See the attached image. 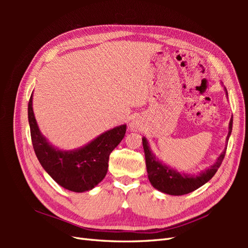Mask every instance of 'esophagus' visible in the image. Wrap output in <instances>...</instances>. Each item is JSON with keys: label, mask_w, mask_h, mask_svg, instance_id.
Here are the masks:
<instances>
[{"label": "esophagus", "mask_w": 248, "mask_h": 248, "mask_svg": "<svg viewBox=\"0 0 248 248\" xmlns=\"http://www.w3.org/2000/svg\"><path fill=\"white\" fill-rule=\"evenodd\" d=\"M130 128H131V130H132V131H138L139 130V125H138V124L135 123V121H132V123L130 124Z\"/></svg>", "instance_id": "34e87169"}]
</instances>
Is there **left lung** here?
Segmentation results:
<instances>
[{"instance_id": "obj_1", "label": "left lung", "mask_w": 248, "mask_h": 248, "mask_svg": "<svg viewBox=\"0 0 248 248\" xmlns=\"http://www.w3.org/2000/svg\"><path fill=\"white\" fill-rule=\"evenodd\" d=\"M224 89L228 97L227 89L225 87ZM231 131H232V117H231L229 121V129L227 139H226V144L228 143ZM141 140H143V147L145 151L147 172H148V179L151 186L156 188L157 191L168 195H173V196H180V195L191 193L200 186H202L210 179H212L220 164H222L226 155V149H224L213 165L207 168V170L198 172L197 175H191V173L180 172L175 170V168H171L170 166L164 164L152 152L147 139L143 138Z\"/></svg>"}]
</instances>
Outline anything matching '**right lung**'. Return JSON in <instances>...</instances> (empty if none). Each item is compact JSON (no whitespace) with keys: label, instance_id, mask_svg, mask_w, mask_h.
<instances>
[{"label":"right lung","instance_id":"obj_1","mask_svg":"<svg viewBox=\"0 0 248 248\" xmlns=\"http://www.w3.org/2000/svg\"><path fill=\"white\" fill-rule=\"evenodd\" d=\"M31 138L37 159L61 186L71 192L91 191L108 172V157L124 138L127 124L105 131L80 148L62 150L51 145L40 132L33 110V93L29 101Z\"/></svg>","mask_w":248,"mask_h":248}]
</instances>
